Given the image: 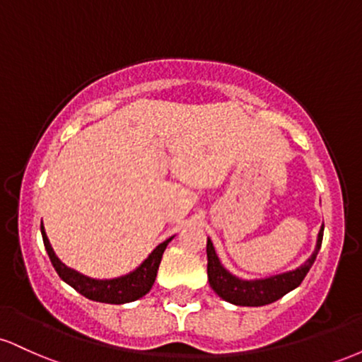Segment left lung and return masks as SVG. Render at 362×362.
<instances>
[{
  "mask_svg": "<svg viewBox=\"0 0 362 362\" xmlns=\"http://www.w3.org/2000/svg\"><path fill=\"white\" fill-rule=\"evenodd\" d=\"M323 238V226L318 233L317 248H315L313 255L310 257L301 267L296 271H291L281 276L269 277V279L260 281H242L238 277L231 276L226 269L223 267L219 262L218 255H216L213 242L207 238V279H209V286L214 289V293L224 301H230L238 306H264L271 305V303L277 301L279 298L288 294L289 291L301 284L305 276L313 265L315 259H317L320 247H322Z\"/></svg>",
  "mask_w": 362,
  "mask_h": 362,
  "instance_id": "obj_1",
  "label": "left lung"
}]
</instances>
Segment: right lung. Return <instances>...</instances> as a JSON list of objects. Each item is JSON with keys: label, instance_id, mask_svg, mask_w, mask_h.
Returning a JSON list of instances; mask_svg holds the SVG:
<instances>
[{"label": "right lung", "instance_id": "right-lung-1", "mask_svg": "<svg viewBox=\"0 0 362 362\" xmlns=\"http://www.w3.org/2000/svg\"><path fill=\"white\" fill-rule=\"evenodd\" d=\"M40 231H42V240L45 245V250L49 253V259H51L54 269L59 274L61 279L68 282L71 288L76 289L78 293L83 294L85 298H88V300L110 303V305H122V303L136 301L139 300V298H143L144 294L151 289L153 282L156 279V272L158 267H160L161 257H163V252L165 248H167L168 242L172 240L168 238L167 242L158 245L155 250L151 252V255H149L134 272L127 274V276L124 277H119V279L97 281L83 276V274L73 271V269L66 267V265L57 259L56 253H54L51 243H49L47 240V235H45L42 223H40Z\"/></svg>", "mask_w": 362, "mask_h": 362}]
</instances>
